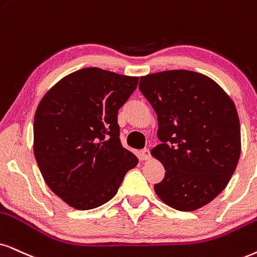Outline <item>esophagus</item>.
Listing matches in <instances>:
<instances>
[{"instance_id": "34e87169", "label": "esophagus", "mask_w": 257, "mask_h": 257, "mask_svg": "<svg viewBox=\"0 0 257 257\" xmlns=\"http://www.w3.org/2000/svg\"><path fill=\"white\" fill-rule=\"evenodd\" d=\"M149 158H151V152H149L148 148L142 149V151L140 152V159H141V160H148Z\"/></svg>"}]
</instances>
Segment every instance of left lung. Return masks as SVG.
Listing matches in <instances>:
<instances>
[{
	"mask_svg": "<svg viewBox=\"0 0 257 257\" xmlns=\"http://www.w3.org/2000/svg\"><path fill=\"white\" fill-rule=\"evenodd\" d=\"M139 89L158 116L161 144L152 155L166 173L155 193L179 211L206 205L228 185L241 154L235 104L211 78L187 70L147 74Z\"/></svg>",
	"mask_w": 257,
	"mask_h": 257,
	"instance_id": "obj_1",
	"label": "left lung"
}]
</instances>
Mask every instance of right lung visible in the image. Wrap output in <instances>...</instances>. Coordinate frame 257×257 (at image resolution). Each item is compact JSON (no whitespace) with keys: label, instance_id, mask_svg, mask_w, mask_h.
Instances as JSON below:
<instances>
[{"label":"right lung","instance_id":"add662e5","mask_svg":"<svg viewBox=\"0 0 257 257\" xmlns=\"http://www.w3.org/2000/svg\"><path fill=\"white\" fill-rule=\"evenodd\" d=\"M139 78L98 67L64 77L39 103L34 155L45 181L77 210L98 207L117 193L139 159L123 148L118 110Z\"/></svg>","mask_w":257,"mask_h":257}]
</instances>
